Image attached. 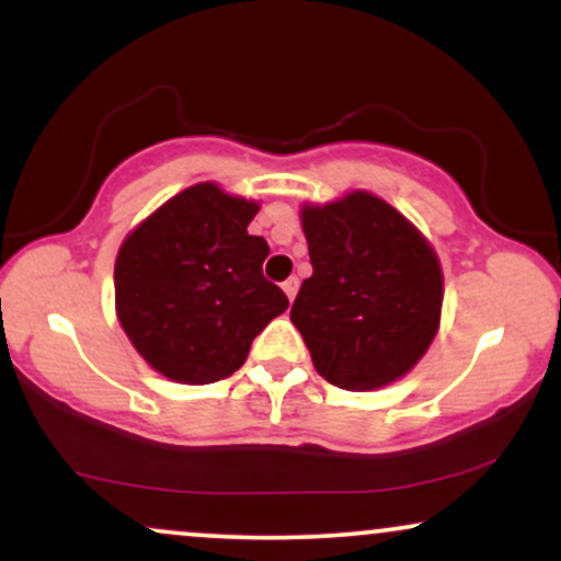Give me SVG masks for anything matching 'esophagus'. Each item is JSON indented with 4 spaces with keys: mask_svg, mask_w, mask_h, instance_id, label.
Here are the masks:
<instances>
[{
    "mask_svg": "<svg viewBox=\"0 0 561 561\" xmlns=\"http://www.w3.org/2000/svg\"><path fill=\"white\" fill-rule=\"evenodd\" d=\"M282 289H285V295L289 300H295V293H298V279H295V276H289L285 285H282Z\"/></svg>",
    "mask_w": 561,
    "mask_h": 561,
    "instance_id": "1",
    "label": "esophagus"
}]
</instances>
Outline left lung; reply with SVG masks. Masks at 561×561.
<instances>
[{"label": "left lung", "mask_w": 561, "mask_h": 561, "mask_svg": "<svg viewBox=\"0 0 561 561\" xmlns=\"http://www.w3.org/2000/svg\"><path fill=\"white\" fill-rule=\"evenodd\" d=\"M313 274L289 319L327 382L377 390L427 353L440 327L443 272L420 229L369 192L302 205Z\"/></svg>", "instance_id": "left-lung-1"}]
</instances>
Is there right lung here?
<instances>
[{
  "label": "right lung",
  "instance_id": "1",
  "mask_svg": "<svg viewBox=\"0 0 561 561\" xmlns=\"http://www.w3.org/2000/svg\"><path fill=\"white\" fill-rule=\"evenodd\" d=\"M259 203L205 182L179 192L126 237L115 311L152 369L184 385L234 375L255 334L289 300L263 276L268 244L248 234Z\"/></svg>",
  "mask_w": 561,
  "mask_h": 561
}]
</instances>
